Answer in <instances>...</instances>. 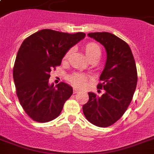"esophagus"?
<instances>
[{
  "label": "esophagus",
  "instance_id": "1",
  "mask_svg": "<svg viewBox=\"0 0 154 154\" xmlns=\"http://www.w3.org/2000/svg\"><path fill=\"white\" fill-rule=\"evenodd\" d=\"M78 92H79V90H78L77 89H76V88H74V89H73V94H77Z\"/></svg>",
  "mask_w": 154,
  "mask_h": 154
}]
</instances>
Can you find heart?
Masks as SVG:
<instances>
[{"label": "heart", "mask_w": 154, "mask_h": 154, "mask_svg": "<svg viewBox=\"0 0 154 154\" xmlns=\"http://www.w3.org/2000/svg\"><path fill=\"white\" fill-rule=\"evenodd\" d=\"M83 50H84L87 58L89 60H97V59H99L101 54L100 47H99L98 45L94 43V42H89V43L85 45L84 47H83ZM70 53H71V49L65 53L63 60H67ZM87 80H88V77L85 75L81 74V73H75V74L71 75L69 77V81L71 82V83L77 88L84 87L86 85Z\"/></svg>", "instance_id": "b5f03b06"}]
</instances>
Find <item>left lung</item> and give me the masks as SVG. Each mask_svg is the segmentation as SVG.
Here are the masks:
<instances>
[{"instance_id":"8db88e82","label":"left lung","mask_w":154,"mask_h":154,"mask_svg":"<svg viewBox=\"0 0 154 154\" xmlns=\"http://www.w3.org/2000/svg\"><path fill=\"white\" fill-rule=\"evenodd\" d=\"M105 47L106 61L100 76L98 89L105 93L101 97L89 92V101L82 109L86 119L99 127L114 124L126 111L132 101L137 82L134 56L128 45L110 32H90Z\"/></svg>"}]
</instances>
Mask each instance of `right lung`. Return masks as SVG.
Listing matches in <instances>:
<instances>
[{
  "label": "right lung",
  "mask_w": 154,
  "mask_h": 154,
  "mask_svg": "<svg viewBox=\"0 0 154 154\" xmlns=\"http://www.w3.org/2000/svg\"><path fill=\"white\" fill-rule=\"evenodd\" d=\"M85 37L84 32L69 34L42 29L27 37L20 45L13 67V80L20 105L35 122L55 119L72 94V88L65 82L49 84V72Z\"/></svg>",
  "instance_id": "add662e5"
}]
</instances>
